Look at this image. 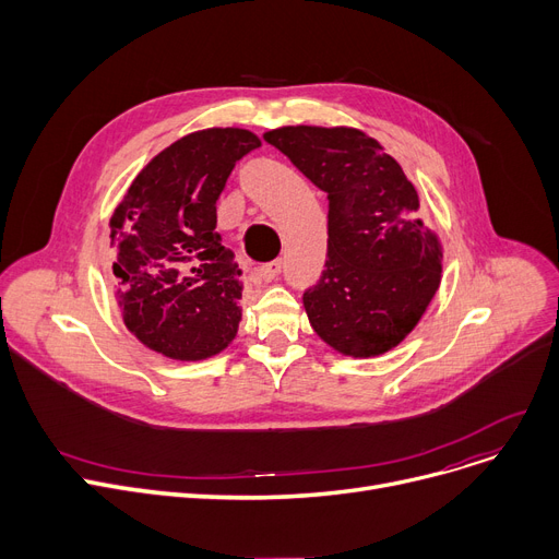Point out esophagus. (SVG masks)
<instances>
[{"label": "esophagus", "mask_w": 559, "mask_h": 559, "mask_svg": "<svg viewBox=\"0 0 559 559\" xmlns=\"http://www.w3.org/2000/svg\"><path fill=\"white\" fill-rule=\"evenodd\" d=\"M281 270H283V262L281 260H272V262H264L262 267L258 270V274H260L262 281H274L281 274Z\"/></svg>", "instance_id": "34e87169"}]
</instances>
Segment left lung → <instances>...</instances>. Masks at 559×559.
<instances>
[{
	"mask_svg": "<svg viewBox=\"0 0 559 559\" xmlns=\"http://www.w3.org/2000/svg\"><path fill=\"white\" fill-rule=\"evenodd\" d=\"M264 140L329 194L326 270L304 292L310 326L344 356L385 354L417 326L442 276L415 186L356 129L283 127Z\"/></svg>",
	"mask_w": 559,
	"mask_h": 559,
	"instance_id": "left-lung-1",
	"label": "left lung"
}]
</instances>
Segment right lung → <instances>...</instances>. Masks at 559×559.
<instances>
[{"mask_svg":"<svg viewBox=\"0 0 559 559\" xmlns=\"http://www.w3.org/2000/svg\"><path fill=\"white\" fill-rule=\"evenodd\" d=\"M245 129H205L169 144L110 217L127 329L174 360L224 350L242 310V272L222 245L217 199L235 163L258 150Z\"/></svg>","mask_w":559,"mask_h":559,"instance_id":"add662e5","label":"right lung"}]
</instances>
